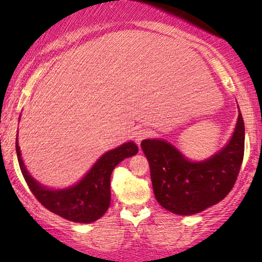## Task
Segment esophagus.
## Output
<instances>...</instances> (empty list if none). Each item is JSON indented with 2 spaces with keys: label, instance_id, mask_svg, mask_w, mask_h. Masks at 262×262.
<instances>
[{
  "label": "esophagus",
  "instance_id": "obj_1",
  "mask_svg": "<svg viewBox=\"0 0 262 262\" xmlns=\"http://www.w3.org/2000/svg\"><path fill=\"white\" fill-rule=\"evenodd\" d=\"M149 136H150V132L146 130V128H137V130L135 131V139H136V142H137L138 145L141 144V142L143 141V139L149 137Z\"/></svg>",
  "mask_w": 262,
  "mask_h": 262
}]
</instances>
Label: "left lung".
Masks as SVG:
<instances>
[{"label": "left lung", "instance_id": "left-lung-1", "mask_svg": "<svg viewBox=\"0 0 262 262\" xmlns=\"http://www.w3.org/2000/svg\"><path fill=\"white\" fill-rule=\"evenodd\" d=\"M141 146L160 205L182 216L199 213L223 200L234 187L245 154V123L239 112L227 146L202 162L187 160L161 139H145Z\"/></svg>", "mask_w": 262, "mask_h": 262}]
</instances>
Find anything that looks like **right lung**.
Instances as JSON below:
<instances>
[{
    "mask_svg": "<svg viewBox=\"0 0 262 262\" xmlns=\"http://www.w3.org/2000/svg\"><path fill=\"white\" fill-rule=\"evenodd\" d=\"M15 143L21 173L38 202L51 212L76 223H92L105 214L111 204V174L118 163L138 152L134 142L125 143L103 154L78 184L53 191L31 177L21 159L17 138Z\"/></svg>",
    "mask_w": 262,
    "mask_h": 262,
    "instance_id": "right-lung-1",
    "label": "right lung"
}]
</instances>
